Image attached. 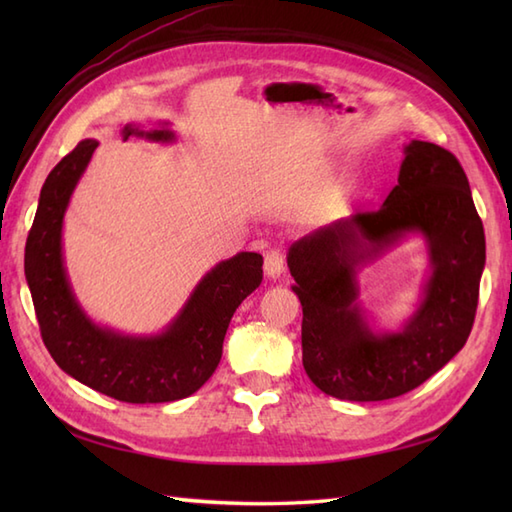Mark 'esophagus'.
Instances as JSON below:
<instances>
[{
	"mask_svg": "<svg viewBox=\"0 0 512 512\" xmlns=\"http://www.w3.org/2000/svg\"><path fill=\"white\" fill-rule=\"evenodd\" d=\"M264 268H266L268 277H279L281 273H284V268H286V250H284V246H273L268 250L266 259H264Z\"/></svg>",
	"mask_w": 512,
	"mask_h": 512,
	"instance_id": "esophagus-1",
	"label": "esophagus"
}]
</instances>
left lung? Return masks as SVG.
I'll return each mask as SVG.
<instances>
[{"label":"left lung","mask_w":512,"mask_h":512,"mask_svg":"<svg viewBox=\"0 0 512 512\" xmlns=\"http://www.w3.org/2000/svg\"><path fill=\"white\" fill-rule=\"evenodd\" d=\"M405 154L398 184L378 211L321 226L288 255L303 308V367L341 400H389L416 389L462 350L475 321L486 242L469 180L440 145L413 140ZM407 230L428 237L434 277L408 328L374 337L353 306L355 266Z\"/></svg>","instance_id":"1"}]
</instances>
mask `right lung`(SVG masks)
<instances>
[{
  "instance_id": "obj_1",
  "label": "right lung",
  "mask_w": 512,
  "mask_h": 512,
  "mask_svg": "<svg viewBox=\"0 0 512 512\" xmlns=\"http://www.w3.org/2000/svg\"><path fill=\"white\" fill-rule=\"evenodd\" d=\"M132 134L145 132L123 129L125 140ZM147 138L169 140L173 134L156 129ZM96 147V140H81L50 171L26 239L24 268L43 345L65 374L110 398L132 405L187 398L220 363L233 312L262 284L264 257L239 253L215 266L176 323L156 339H129L96 328L76 306L61 262L65 206Z\"/></svg>"
}]
</instances>
